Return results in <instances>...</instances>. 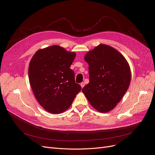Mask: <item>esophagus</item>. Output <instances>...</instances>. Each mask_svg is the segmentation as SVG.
<instances>
[{
    "label": "esophagus",
    "mask_w": 155,
    "mask_h": 155,
    "mask_svg": "<svg viewBox=\"0 0 155 155\" xmlns=\"http://www.w3.org/2000/svg\"><path fill=\"white\" fill-rule=\"evenodd\" d=\"M80 85H81V87L83 88L84 86V83H83V82H82V83H80Z\"/></svg>",
    "instance_id": "esophagus-1"
}]
</instances>
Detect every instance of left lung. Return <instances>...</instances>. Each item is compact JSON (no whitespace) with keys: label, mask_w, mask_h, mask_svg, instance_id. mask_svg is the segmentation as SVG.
I'll return each instance as SVG.
<instances>
[{"label":"left lung","mask_w":155,"mask_h":155,"mask_svg":"<svg viewBox=\"0 0 155 155\" xmlns=\"http://www.w3.org/2000/svg\"><path fill=\"white\" fill-rule=\"evenodd\" d=\"M90 82L82 90L91 105L100 112L112 110L127 91L130 81L129 65L115 48L101 45L88 52Z\"/></svg>","instance_id":"8db88e82"}]
</instances>
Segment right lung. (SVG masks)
<instances>
[{
  "label": "right lung",
  "mask_w": 155,
  "mask_h": 155,
  "mask_svg": "<svg viewBox=\"0 0 155 155\" xmlns=\"http://www.w3.org/2000/svg\"><path fill=\"white\" fill-rule=\"evenodd\" d=\"M75 53L53 45L38 50L29 66V78L38 103L47 112L58 114L71 105L81 86L70 69Z\"/></svg>",
  "instance_id": "obj_1"
}]
</instances>
